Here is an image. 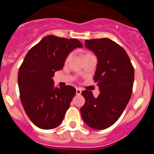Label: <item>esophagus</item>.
<instances>
[{"mask_svg": "<svg viewBox=\"0 0 154 154\" xmlns=\"http://www.w3.org/2000/svg\"><path fill=\"white\" fill-rule=\"evenodd\" d=\"M82 92V90L80 89H79V88H77L76 89V95H80Z\"/></svg>", "mask_w": 154, "mask_h": 154, "instance_id": "esophagus-1", "label": "esophagus"}]
</instances>
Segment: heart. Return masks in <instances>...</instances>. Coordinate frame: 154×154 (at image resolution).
I'll return each mask as SVG.
<instances>
[{
  "mask_svg": "<svg viewBox=\"0 0 154 154\" xmlns=\"http://www.w3.org/2000/svg\"><path fill=\"white\" fill-rule=\"evenodd\" d=\"M86 55H88V54H86ZM69 57H70V56H69Z\"/></svg>",
  "mask_w": 154,
  "mask_h": 154,
  "instance_id": "1",
  "label": "heart"
}]
</instances>
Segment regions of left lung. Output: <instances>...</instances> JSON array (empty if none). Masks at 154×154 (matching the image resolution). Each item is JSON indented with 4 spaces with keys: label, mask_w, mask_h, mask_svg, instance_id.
Here are the masks:
<instances>
[{
    "label": "left lung",
    "mask_w": 154,
    "mask_h": 154,
    "mask_svg": "<svg viewBox=\"0 0 154 154\" xmlns=\"http://www.w3.org/2000/svg\"><path fill=\"white\" fill-rule=\"evenodd\" d=\"M85 46L97 58L94 80L100 93L95 98L90 91H82L85 103L80 111L89 127L104 130L118 120L130 101L134 69L126 51L109 38L85 40Z\"/></svg>",
    "instance_id": "obj_1"
}]
</instances>
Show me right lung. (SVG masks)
<instances>
[{"mask_svg": "<svg viewBox=\"0 0 154 154\" xmlns=\"http://www.w3.org/2000/svg\"><path fill=\"white\" fill-rule=\"evenodd\" d=\"M76 48H82L77 39L48 35L28 51L19 69L21 103L28 118L40 129L59 126L75 95L71 85L55 87L52 77Z\"/></svg>", "mask_w": 154, "mask_h": 154, "instance_id": "right-lung-1", "label": "right lung"}]
</instances>
